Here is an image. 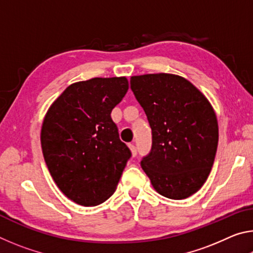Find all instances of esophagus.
Returning <instances> with one entry per match:
<instances>
[{"label":"esophagus","instance_id":"34e87169","mask_svg":"<svg viewBox=\"0 0 253 253\" xmlns=\"http://www.w3.org/2000/svg\"><path fill=\"white\" fill-rule=\"evenodd\" d=\"M129 148H130V151H131V155L132 156H136L137 155V148H136V146L134 144H129Z\"/></svg>","mask_w":253,"mask_h":253}]
</instances>
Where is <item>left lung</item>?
<instances>
[{
  "instance_id": "obj_1",
  "label": "left lung",
  "mask_w": 253,
  "mask_h": 253,
  "mask_svg": "<svg viewBox=\"0 0 253 253\" xmlns=\"http://www.w3.org/2000/svg\"><path fill=\"white\" fill-rule=\"evenodd\" d=\"M130 89L152 128V148L142 169L161 195L188 198L207 181L215 158L219 127L212 106L175 75L134 76Z\"/></svg>"
}]
</instances>
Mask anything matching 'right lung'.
<instances>
[{
    "instance_id": "obj_1",
    "label": "right lung",
    "mask_w": 253,
    "mask_h": 253,
    "mask_svg": "<svg viewBox=\"0 0 253 253\" xmlns=\"http://www.w3.org/2000/svg\"><path fill=\"white\" fill-rule=\"evenodd\" d=\"M125 77L70 84L46 113L41 147L53 181L68 199L95 207L114 194L129 148L119 138L111 110L125 97Z\"/></svg>"
}]
</instances>
